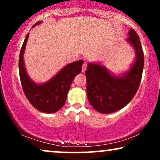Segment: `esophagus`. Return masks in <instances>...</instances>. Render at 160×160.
Returning a JSON list of instances; mask_svg holds the SVG:
<instances>
[{
	"label": "esophagus",
	"mask_w": 160,
	"mask_h": 160,
	"mask_svg": "<svg viewBox=\"0 0 160 160\" xmlns=\"http://www.w3.org/2000/svg\"><path fill=\"white\" fill-rule=\"evenodd\" d=\"M87 66H88V65H87V63H86V62H84V63L82 64V72H85L86 68H87Z\"/></svg>",
	"instance_id": "34e87169"
}]
</instances>
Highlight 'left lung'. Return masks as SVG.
I'll return each instance as SVG.
<instances>
[{"label":"left lung","instance_id":"1","mask_svg":"<svg viewBox=\"0 0 160 160\" xmlns=\"http://www.w3.org/2000/svg\"><path fill=\"white\" fill-rule=\"evenodd\" d=\"M128 41L136 52L135 63L122 77L110 74L105 68L89 63L86 71V94L89 103L99 113H111L127 105L136 94L140 86L144 57L138 34L132 28L128 32Z\"/></svg>","mask_w":160,"mask_h":160}]
</instances>
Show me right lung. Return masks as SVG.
<instances>
[{
	"label": "right lung",
	"instance_id": "right-lung-1",
	"mask_svg": "<svg viewBox=\"0 0 160 160\" xmlns=\"http://www.w3.org/2000/svg\"><path fill=\"white\" fill-rule=\"evenodd\" d=\"M40 23L38 22L33 25ZM29 33H28L20 50L19 71L22 86L25 96L31 104L43 113H55L63 107L67 94L75 76L82 70L83 60L68 64L63 68L54 78L44 84L38 85L28 77L23 61V54Z\"/></svg>",
	"mask_w": 160,
	"mask_h": 160
}]
</instances>
